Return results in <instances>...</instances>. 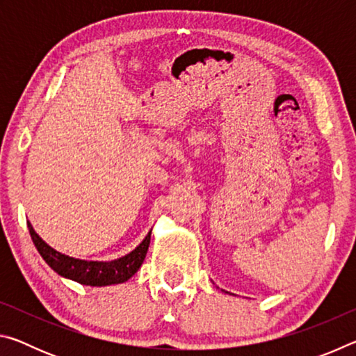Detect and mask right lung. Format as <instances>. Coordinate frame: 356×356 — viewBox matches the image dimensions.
Wrapping results in <instances>:
<instances>
[{
  "label": "right lung",
  "instance_id": "1",
  "mask_svg": "<svg viewBox=\"0 0 356 356\" xmlns=\"http://www.w3.org/2000/svg\"><path fill=\"white\" fill-rule=\"evenodd\" d=\"M29 234H31L33 243L38 248L39 254L44 257V261L55 270L58 275L69 278L72 281L80 282L84 286H111L125 282L134 276L138 268L143 265L144 257L147 254L149 243H150V232L146 238L136 246V248L129 252L127 256H122L116 261H83V259H75L65 256L63 252L53 250L50 245H47L42 240L33 226L28 222Z\"/></svg>",
  "mask_w": 356,
  "mask_h": 356
}]
</instances>
